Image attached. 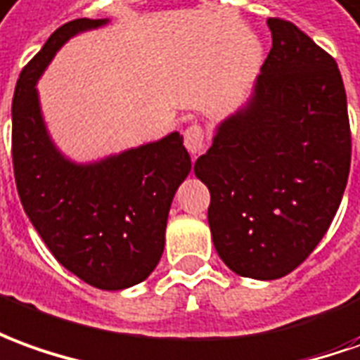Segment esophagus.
<instances>
[{"mask_svg":"<svg viewBox=\"0 0 360 360\" xmlns=\"http://www.w3.org/2000/svg\"><path fill=\"white\" fill-rule=\"evenodd\" d=\"M184 147L188 148V153L194 156V158L204 153L205 133L204 129L200 127L198 123H192V125L184 131Z\"/></svg>","mask_w":360,"mask_h":360,"instance_id":"34e87169","label":"esophagus"}]
</instances>
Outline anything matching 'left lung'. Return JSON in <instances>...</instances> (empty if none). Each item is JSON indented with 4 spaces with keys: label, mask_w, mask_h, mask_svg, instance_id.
I'll list each match as a JSON object with an SVG mask.
<instances>
[{
    "label": "left lung",
    "mask_w": 360,
    "mask_h": 360,
    "mask_svg": "<svg viewBox=\"0 0 360 360\" xmlns=\"http://www.w3.org/2000/svg\"><path fill=\"white\" fill-rule=\"evenodd\" d=\"M272 49L251 96L215 127L194 165L229 269L276 280L323 239L345 192L351 131L337 62L296 25L269 19Z\"/></svg>",
    "instance_id": "obj_1"
}]
</instances>
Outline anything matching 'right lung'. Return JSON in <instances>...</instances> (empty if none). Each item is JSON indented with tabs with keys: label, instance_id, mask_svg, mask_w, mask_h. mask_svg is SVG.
<instances>
[{
	"label": "right lung",
	"instance_id": "1",
	"mask_svg": "<svg viewBox=\"0 0 360 360\" xmlns=\"http://www.w3.org/2000/svg\"><path fill=\"white\" fill-rule=\"evenodd\" d=\"M109 19H74L49 37L15 86L13 170L21 204L49 251L100 290H125L150 276L165 251L168 212L192 170L184 137H166L76 162L54 145L37 82L76 34Z\"/></svg>",
	"mask_w": 360,
	"mask_h": 360
}]
</instances>
